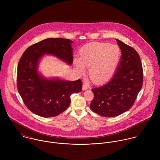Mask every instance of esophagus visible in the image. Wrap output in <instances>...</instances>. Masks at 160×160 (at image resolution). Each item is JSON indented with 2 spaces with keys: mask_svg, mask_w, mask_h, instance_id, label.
I'll use <instances>...</instances> for the list:
<instances>
[{
  "mask_svg": "<svg viewBox=\"0 0 160 160\" xmlns=\"http://www.w3.org/2000/svg\"><path fill=\"white\" fill-rule=\"evenodd\" d=\"M88 88H89V85H88L87 83H86V82L83 83V85H82V90H83V91H86V90L88 89Z\"/></svg>",
  "mask_w": 160,
  "mask_h": 160,
  "instance_id": "1",
  "label": "esophagus"
}]
</instances>
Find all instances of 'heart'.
Returning <instances> with one entry per match:
<instances>
[{"label":"heart","instance_id":"obj_1","mask_svg":"<svg viewBox=\"0 0 160 160\" xmlns=\"http://www.w3.org/2000/svg\"><path fill=\"white\" fill-rule=\"evenodd\" d=\"M80 58H74L73 63L78 73L86 72L97 83L109 80L114 74L119 65L121 51L119 46L108 43L95 42L84 46L79 52Z\"/></svg>","mask_w":160,"mask_h":160}]
</instances>
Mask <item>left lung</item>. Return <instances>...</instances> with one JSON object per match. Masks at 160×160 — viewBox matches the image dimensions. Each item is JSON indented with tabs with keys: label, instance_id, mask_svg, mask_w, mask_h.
<instances>
[{
	"label": "left lung",
	"instance_id": "8db88e82",
	"mask_svg": "<svg viewBox=\"0 0 160 160\" xmlns=\"http://www.w3.org/2000/svg\"><path fill=\"white\" fill-rule=\"evenodd\" d=\"M121 50L120 62L113 77L107 83L92 89L90 107L100 116L114 117L129 110L143 84V69L136 50L116 39Z\"/></svg>",
	"mask_w": 160,
	"mask_h": 160
}]
</instances>
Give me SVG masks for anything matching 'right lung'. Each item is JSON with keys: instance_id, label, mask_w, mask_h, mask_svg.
<instances>
[{"instance_id": "right-lung-1", "label": "right lung", "mask_w": 160, "mask_h": 160, "mask_svg": "<svg viewBox=\"0 0 160 160\" xmlns=\"http://www.w3.org/2000/svg\"><path fill=\"white\" fill-rule=\"evenodd\" d=\"M72 43L67 39L48 38L24 52L18 65L17 88L25 105L33 113L44 118L57 116L68 108L71 94L81 91L80 79L70 81L58 77L46 78L39 71L45 55L72 65Z\"/></svg>"}]
</instances>
